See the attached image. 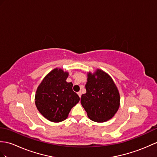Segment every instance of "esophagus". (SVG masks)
<instances>
[{
  "label": "esophagus",
  "mask_w": 157,
  "mask_h": 157,
  "mask_svg": "<svg viewBox=\"0 0 157 157\" xmlns=\"http://www.w3.org/2000/svg\"><path fill=\"white\" fill-rule=\"evenodd\" d=\"M78 94L79 97V98H81V96H82V92H79L78 93Z\"/></svg>",
  "instance_id": "obj_1"
}]
</instances>
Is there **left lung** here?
I'll list each match as a JSON object with an SVG mask.
<instances>
[{"label":"left lung","mask_w":157,"mask_h":157,"mask_svg":"<svg viewBox=\"0 0 157 157\" xmlns=\"http://www.w3.org/2000/svg\"><path fill=\"white\" fill-rule=\"evenodd\" d=\"M86 93L81 104L87 116L94 122H104L112 118L120 106V94L112 79L100 70L87 75Z\"/></svg>","instance_id":"left-lung-1"}]
</instances>
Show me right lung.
I'll list each match as a JSON object with an SVG mask.
<instances>
[{
  "label": "right lung",
  "mask_w": 157,
  "mask_h": 157,
  "mask_svg": "<svg viewBox=\"0 0 157 157\" xmlns=\"http://www.w3.org/2000/svg\"><path fill=\"white\" fill-rule=\"evenodd\" d=\"M68 73L54 69L43 79L35 94V104L47 120L59 122L66 119L79 97L72 90L73 83L66 82Z\"/></svg>",
  "instance_id": "1"
}]
</instances>
